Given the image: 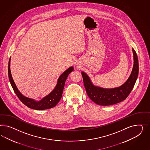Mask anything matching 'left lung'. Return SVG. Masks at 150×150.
<instances>
[{
	"label": "left lung",
	"instance_id": "left-lung-1",
	"mask_svg": "<svg viewBox=\"0 0 150 150\" xmlns=\"http://www.w3.org/2000/svg\"><path fill=\"white\" fill-rule=\"evenodd\" d=\"M132 53L134 65L132 73L127 81L120 86L112 88H105L95 86L87 74L82 71L87 94L93 102L100 105H110L119 103L127 98L134 86L139 74L137 55L133 48Z\"/></svg>",
	"mask_w": 150,
	"mask_h": 150
}]
</instances>
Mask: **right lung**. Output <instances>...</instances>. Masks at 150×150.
<instances>
[{
	"label": "right lung",
	"instance_id": "obj_1",
	"mask_svg": "<svg viewBox=\"0 0 150 150\" xmlns=\"http://www.w3.org/2000/svg\"><path fill=\"white\" fill-rule=\"evenodd\" d=\"M10 60L11 59L10 58L8 64L9 81L15 93L24 105H26L28 108L31 109L45 110L53 108L58 104L62 98L65 83L68 76L69 74L74 70L73 67H70L60 75L58 79L57 85L53 91L48 95L42 98L41 100H36L34 99L25 97L18 90L11 75L10 70Z\"/></svg>",
	"mask_w": 150,
	"mask_h": 150
}]
</instances>
